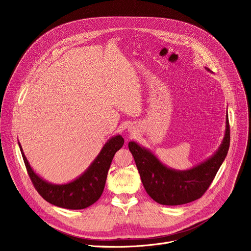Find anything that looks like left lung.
Returning <instances> with one entry per match:
<instances>
[{
	"instance_id": "left-lung-1",
	"label": "left lung",
	"mask_w": 251,
	"mask_h": 251,
	"mask_svg": "<svg viewBox=\"0 0 251 251\" xmlns=\"http://www.w3.org/2000/svg\"><path fill=\"white\" fill-rule=\"evenodd\" d=\"M229 142L226 114V132L221 146L212 156L190 170L168 168L150 150L134 141L129 142L128 147L147 194L160 204L178 205L194 201L205 193L227 155Z\"/></svg>"
}]
</instances>
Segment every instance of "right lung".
I'll return each instance as SVG.
<instances>
[{
  "label": "right lung",
  "mask_w": 251,
  "mask_h": 251,
  "mask_svg": "<svg viewBox=\"0 0 251 251\" xmlns=\"http://www.w3.org/2000/svg\"><path fill=\"white\" fill-rule=\"evenodd\" d=\"M123 144L124 139L121 135L110 138L84 173L75 180L62 185L49 183L35 174L26 160L20 143L19 147L35 190L47 201L63 208L82 209L93 204L101 197L113 157L122 148Z\"/></svg>",
  "instance_id": "obj_1"
}]
</instances>
